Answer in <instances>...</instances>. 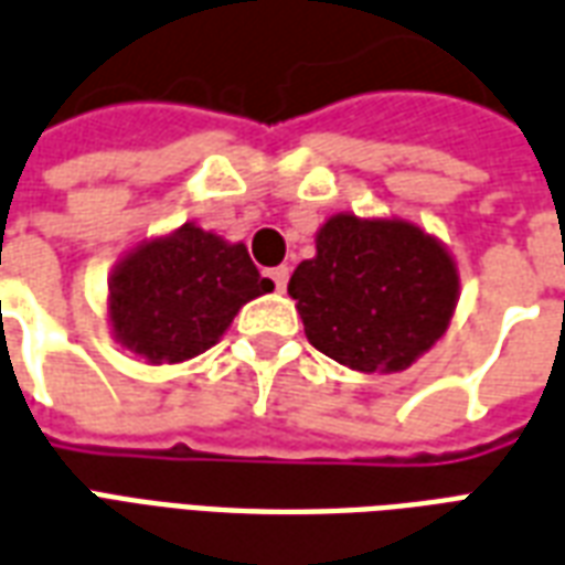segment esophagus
<instances>
[{
	"label": "esophagus",
	"mask_w": 565,
	"mask_h": 565,
	"mask_svg": "<svg viewBox=\"0 0 565 565\" xmlns=\"http://www.w3.org/2000/svg\"><path fill=\"white\" fill-rule=\"evenodd\" d=\"M270 277H274V282H277L279 291H286V286H288V267L286 265L274 267V270H270Z\"/></svg>",
	"instance_id": "34e87169"
}]
</instances>
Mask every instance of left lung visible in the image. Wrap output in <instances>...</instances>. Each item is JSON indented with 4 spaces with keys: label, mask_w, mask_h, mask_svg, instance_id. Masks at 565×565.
I'll return each mask as SVG.
<instances>
[{
    "label": "left lung",
    "mask_w": 565,
    "mask_h": 565,
    "mask_svg": "<svg viewBox=\"0 0 565 565\" xmlns=\"http://www.w3.org/2000/svg\"><path fill=\"white\" fill-rule=\"evenodd\" d=\"M288 295L319 352L358 373H401L448 331L460 274L446 243L415 222L333 213Z\"/></svg>",
    "instance_id": "8db88e82"
}]
</instances>
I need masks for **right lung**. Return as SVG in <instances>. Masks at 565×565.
<instances>
[{"instance_id": "right-lung-1", "label": "right lung", "mask_w": 565, "mask_h": 565, "mask_svg": "<svg viewBox=\"0 0 565 565\" xmlns=\"http://www.w3.org/2000/svg\"><path fill=\"white\" fill-rule=\"evenodd\" d=\"M274 291L243 243L186 222L143 237L108 277L110 337L143 364H180L222 340L243 303Z\"/></svg>"}]
</instances>
